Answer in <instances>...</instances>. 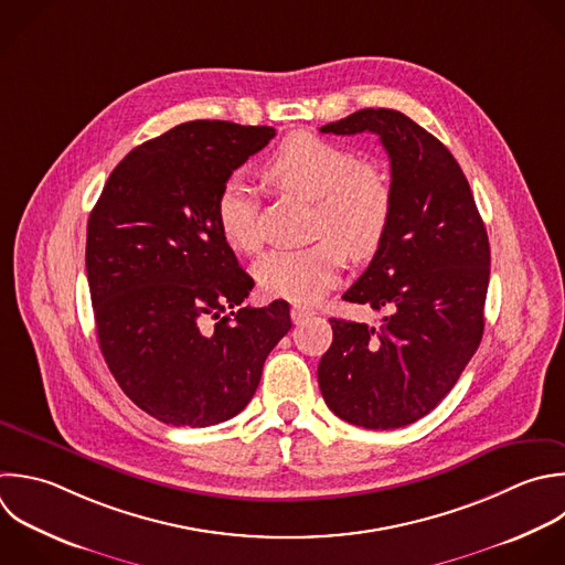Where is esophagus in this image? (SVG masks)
I'll return each instance as SVG.
<instances>
[{
  "label": "esophagus",
  "mask_w": 565,
  "mask_h": 565,
  "mask_svg": "<svg viewBox=\"0 0 565 565\" xmlns=\"http://www.w3.org/2000/svg\"><path fill=\"white\" fill-rule=\"evenodd\" d=\"M316 311L311 309V307H305V305H294L291 307V320L296 322V324H300V322H305L307 318H311Z\"/></svg>",
  "instance_id": "1"
}]
</instances>
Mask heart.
I'll list each match as a JSON object with an SVG mask.
<instances>
[{"mask_svg": "<svg viewBox=\"0 0 565 565\" xmlns=\"http://www.w3.org/2000/svg\"><path fill=\"white\" fill-rule=\"evenodd\" d=\"M263 177L278 190L316 201L313 234L302 249L267 254L256 265V280L267 296L296 302L322 298L340 278L347 256L371 258L393 221L388 177L347 146L313 132H294L280 141L263 166ZM256 196L241 179H227L216 196L214 216L223 241L252 254L260 245Z\"/></svg>", "mask_w": 565, "mask_h": 565, "instance_id": "obj_1", "label": "heart"}]
</instances>
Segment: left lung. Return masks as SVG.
<instances>
[{"mask_svg": "<svg viewBox=\"0 0 565 565\" xmlns=\"http://www.w3.org/2000/svg\"><path fill=\"white\" fill-rule=\"evenodd\" d=\"M320 130L380 137L391 161L393 221L342 296L384 311L382 324L331 318L318 384L340 419L399 428L446 397L481 342L488 234L455 157L406 115L364 108Z\"/></svg>", "mask_w": 565, "mask_h": 565, "instance_id": "obj_1", "label": "left lung"}]
</instances>
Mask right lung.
Returning a JSON list of instances; mask_svg holds the SVG:
<instances>
[{
    "instance_id": "right-lung-1",
    "label": "right lung",
    "mask_w": 565,
    "mask_h": 565,
    "mask_svg": "<svg viewBox=\"0 0 565 565\" xmlns=\"http://www.w3.org/2000/svg\"><path fill=\"white\" fill-rule=\"evenodd\" d=\"M276 130L188 121L135 148L88 218L86 271L99 347L121 391L163 424L238 415L291 329L289 302L243 307L254 278L223 241L221 185Z\"/></svg>"
}]
</instances>
